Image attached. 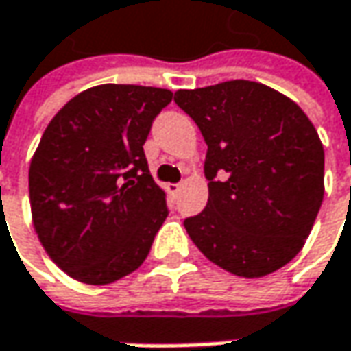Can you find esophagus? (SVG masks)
<instances>
[{
  "label": "esophagus",
  "mask_w": 351,
  "mask_h": 351,
  "mask_svg": "<svg viewBox=\"0 0 351 351\" xmlns=\"http://www.w3.org/2000/svg\"><path fill=\"white\" fill-rule=\"evenodd\" d=\"M167 191H169L171 195H178V193L182 191V184H169L167 185Z\"/></svg>",
  "instance_id": "esophagus-1"
}]
</instances>
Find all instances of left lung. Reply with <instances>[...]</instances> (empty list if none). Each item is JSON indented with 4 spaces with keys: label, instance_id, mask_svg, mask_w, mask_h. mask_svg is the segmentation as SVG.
<instances>
[{
    "label": "left lung",
    "instance_id": "obj_1",
    "mask_svg": "<svg viewBox=\"0 0 351 351\" xmlns=\"http://www.w3.org/2000/svg\"><path fill=\"white\" fill-rule=\"evenodd\" d=\"M173 100L207 144L209 199L185 231L211 263L258 278L290 263L324 199V148L302 108L267 84L227 80Z\"/></svg>",
    "mask_w": 351,
    "mask_h": 351
}]
</instances>
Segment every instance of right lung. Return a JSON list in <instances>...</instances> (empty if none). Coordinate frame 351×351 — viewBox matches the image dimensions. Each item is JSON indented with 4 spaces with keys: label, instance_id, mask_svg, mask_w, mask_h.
Listing matches in <instances>:
<instances>
[{
    "label": "right lung",
    "instance_id": "1",
    "mask_svg": "<svg viewBox=\"0 0 351 351\" xmlns=\"http://www.w3.org/2000/svg\"><path fill=\"white\" fill-rule=\"evenodd\" d=\"M171 98L167 88L98 84L45 128L29 166L31 217L51 261L75 280L110 285L146 261L167 207L144 142Z\"/></svg>",
    "mask_w": 351,
    "mask_h": 351
}]
</instances>
